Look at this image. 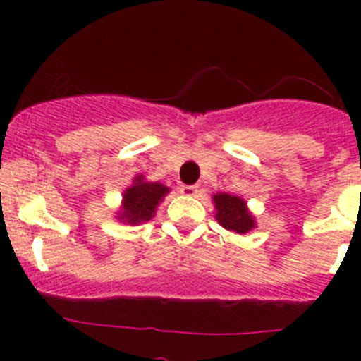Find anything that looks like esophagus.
<instances>
[{
    "mask_svg": "<svg viewBox=\"0 0 361 361\" xmlns=\"http://www.w3.org/2000/svg\"><path fill=\"white\" fill-rule=\"evenodd\" d=\"M180 192L183 195H187V197H195V195L199 194V188L195 187V185H183V187L180 188Z\"/></svg>",
    "mask_w": 361,
    "mask_h": 361,
    "instance_id": "1",
    "label": "esophagus"
}]
</instances>
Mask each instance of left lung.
<instances>
[{"label": "left lung", "instance_id": "8db88e82", "mask_svg": "<svg viewBox=\"0 0 361 361\" xmlns=\"http://www.w3.org/2000/svg\"><path fill=\"white\" fill-rule=\"evenodd\" d=\"M213 204L214 218L225 231L245 235L257 227V221H255L253 213L248 209V204L239 195L220 192V194L213 195Z\"/></svg>", "mask_w": 361, "mask_h": 361}]
</instances>
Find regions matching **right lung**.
I'll return each mask as SVG.
<instances>
[{"instance_id": "obj_1", "label": "right lung", "mask_w": 361, "mask_h": 361, "mask_svg": "<svg viewBox=\"0 0 361 361\" xmlns=\"http://www.w3.org/2000/svg\"><path fill=\"white\" fill-rule=\"evenodd\" d=\"M171 192L169 187L159 181H148L143 174L133 178L130 187L122 194V202L116 209V220L127 225H141L150 221L157 213L159 204Z\"/></svg>"}]
</instances>
